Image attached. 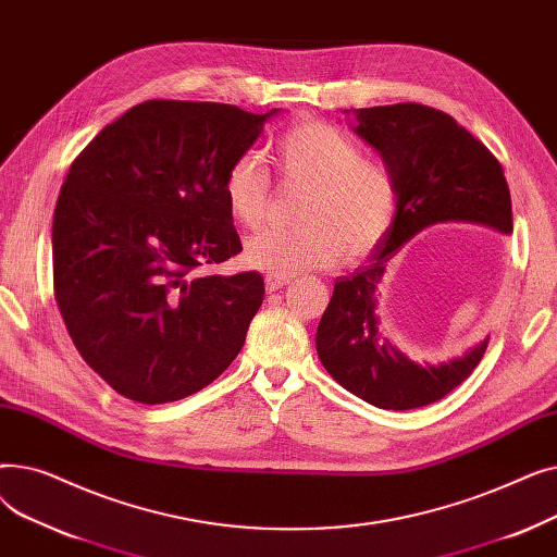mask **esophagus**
<instances>
[{"mask_svg":"<svg viewBox=\"0 0 557 557\" xmlns=\"http://www.w3.org/2000/svg\"><path fill=\"white\" fill-rule=\"evenodd\" d=\"M290 280L284 277V275H267L263 277V284H267V290H277V288H284Z\"/></svg>","mask_w":557,"mask_h":557,"instance_id":"1","label":"esophagus"}]
</instances>
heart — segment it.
I'll return each mask as SVG.
<instances>
[{"label": "heart", "instance_id": "1", "mask_svg": "<svg viewBox=\"0 0 557 557\" xmlns=\"http://www.w3.org/2000/svg\"><path fill=\"white\" fill-rule=\"evenodd\" d=\"M273 160L286 183L307 187L298 210L302 225L269 227L248 237V267L288 277L325 269L338 255L361 259L384 242L397 214V183L384 162L363 158L352 137L330 124L307 122L275 141ZM223 196L237 223L257 227L267 219L271 178L255 153L232 160Z\"/></svg>", "mask_w": 557, "mask_h": 557}]
</instances>
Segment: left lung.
Returning <instances> with one entry per match:
<instances>
[{"label": "left lung", "mask_w": 557, "mask_h": 557, "mask_svg": "<svg viewBox=\"0 0 557 557\" xmlns=\"http://www.w3.org/2000/svg\"><path fill=\"white\" fill-rule=\"evenodd\" d=\"M355 133L379 151L397 183V214L366 263L338 277L320 318L315 349L336 382L363 401L408 411L443 399L474 372L487 338L460 359L420 366L379 327L376 288L399 246L429 225L465 221L512 232L504 169L454 116L422 103L355 110Z\"/></svg>", "instance_id": "left-lung-1"}]
</instances>
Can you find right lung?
Returning a JSON list of instances; mask_svg holds the SVG:
<instances>
[{"label": "right lung", "mask_w": 557, "mask_h": 557, "mask_svg": "<svg viewBox=\"0 0 557 557\" xmlns=\"http://www.w3.org/2000/svg\"><path fill=\"white\" fill-rule=\"evenodd\" d=\"M275 112L144 101L72 162L53 212V294L78 355L120 395L183 399L242 352L263 277L198 269L242 252L223 178Z\"/></svg>", "instance_id": "obj_1"}]
</instances>
